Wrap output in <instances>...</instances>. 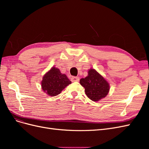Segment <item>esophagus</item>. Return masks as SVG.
Returning a JSON list of instances; mask_svg holds the SVG:
<instances>
[{"instance_id":"1","label":"esophagus","mask_w":149,"mask_h":149,"mask_svg":"<svg viewBox=\"0 0 149 149\" xmlns=\"http://www.w3.org/2000/svg\"><path fill=\"white\" fill-rule=\"evenodd\" d=\"M71 79L72 82H76V81H79V78L78 77H76V76H72L71 78Z\"/></svg>"}]
</instances>
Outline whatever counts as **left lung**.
I'll return each instance as SVG.
<instances>
[{
    "label": "left lung",
    "instance_id": "left-lung-1",
    "mask_svg": "<svg viewBox=\"0 0 149 149\" xmlns=\"http://www.w3.org/2000/svg\"><path fill=\"white\" fill-rule=\"evenodd\" d=\"M88 73L86 77L80 79L79 83L90 100L95 102L100 101L109 93V83L96 70L90 68Z\"/></svg>",
    "mask_w": 149,
    "mask_h": 149
}]
</instances>
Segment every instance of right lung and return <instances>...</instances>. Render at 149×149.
<instances>
[{
	"label": "right lung",
	"instance_id": "1",
	"mask_svg": "<svg viewBox=\"0 0 149 149\" xmlns=\"http://www.w3.org/2000/svg\"><path fill=\"white\" fill-rule=\"evenodd\" d=\"M71 83L65 74H62L59 69L53 66L43 75L41 86L44 93L48 96H55Z\"/></svg>",
	"mask_w": 149,
	"mask_h": 149
}]
</instances>
